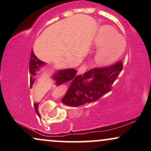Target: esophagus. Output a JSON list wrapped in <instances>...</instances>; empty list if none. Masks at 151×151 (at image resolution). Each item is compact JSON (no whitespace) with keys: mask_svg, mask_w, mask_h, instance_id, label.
I'll return each instance as SVG.
<instances>
[{"mask_svg":"<svg viewBox=\"0 0 151 151\" xmlns=\"http://www.w3.org/2000/svg\"><path fill=\"white\" fill-rule=\"evenodd\" d=\"M86 69H87V66H86V65H82L80 67H79V70H78V74H84V72H86Z\"/></svg>","mask_w":151,"mask_h":151,"instance_id":"esophagus-1","label":"esophagus"}]
</instances>
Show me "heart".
<instances>
[{
    "instance_id": "obj_1",
    "label": "heart",
    "mask_w": 151,
    "mask_h": 151,
    "mask_svg": "<svg viewBox=\"0 0 151 151\" xmlns=\"http://www.w3.org/2000/svg\"><path fill=\"white\" fill-rule=\"evenodd\" d=\"M94 45L100 48L94 55V62L104 67L115 62L124 52L126 42L124 37L113 27L103 26L99 30L94 40Z\"/></svg>"
}]
</instances>
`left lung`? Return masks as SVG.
I'll return each mask as SVG.
<instances>
[{"instance_id":"obj_1","label":"left lung","mask_w":151,"mask_h":151,"mask_svg":"<svg viewBox=\"0 0 151 151\" xmlns=\"http://www.w3.org/2000/svg\"><path fill=\"white\" fill-rule=\"evenodd\" d=\"M122 70L123 63L118 62L110 67L93 68L83 75H78L62 99V103L70 106H79L97 101L111 91Z\"/></svg>"}]
</instances>
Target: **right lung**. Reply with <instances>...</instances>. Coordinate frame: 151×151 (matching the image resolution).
<instances>
[{"instance_id":"add662e5","label":"right lung","mask_w":151,"mask_h":151,"mask_svg":"<svg viewBox=\"0 0 151 151\" xmlns=\"http://www.w3.org/2000/svg\"><path fill=\"white\" fill-rule=\"evenodd\" d=\"M45 65V62L41 61L35 55L33 51L31 52L30 59V87H32V84L35 82V76L37 74L40 68ZM77 70L74 69H66L63 70H59L56 72V73L54 74L52 76V79L55 81V85L57 86H61L63 85L64 83L72 80L73 81L77 76H75L77 74ZM38 105L39 104L35 103L34 107L36 113L38 114Z\"/></svg>"}]
</instances>
